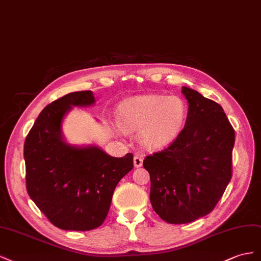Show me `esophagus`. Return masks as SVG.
I'll list each match as a JSON object with an SVG mask.
<instances>
[{"label": "esophagus", "mask_w": 261, "mask_h": 261, "mask_svg": "<svg viewBox=\"0 0 261 261\" xmlns=\"http://www.w3.org/2000/svg\"><path fill=\"white\" fill-rule=\"evenodd\" d=\"M133 163H135V166H136L137 168L142 166V163H143V158H142V155L136 154V155H135V159H133Z\"/></svg>", "instance_id": "34e87169"}]
</instances>
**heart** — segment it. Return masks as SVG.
Listing matches in <instances>:
<instances>
[{
  "mask_svg": "<svg viewBox=\"0 0 261 261\" xmlns=\"http://www.w3.org/2000/svg\"><path fill=\"white\" fill-rule=\"evenodd\" d=\"M116 117L123 130H139L143 144L161 147L172 143L182 130L187 106L178 96L145 95L121 102Z\"/></svg>",
  "mask_w": 261,
  "mask_h": 261,
  "instance_id": "obj_1",
  "label": "heart"
}]
</instances>
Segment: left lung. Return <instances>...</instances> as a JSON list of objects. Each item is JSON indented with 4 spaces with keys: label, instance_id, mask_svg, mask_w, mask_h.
<instances>
[{
    "label": "left lung",
    "instance_id": "1",
    "mask_svg": "<svg viewBox=\"0 0 261 261\" xmlns=\"http://www.w3.org/2000/svg\"><path fill=\"white\" fill-rule=\"evenodd\" d=\"M189 103L178 137L162 151L147 155L150 200L170 224H185L209 214L232 178L235 131L224 110L195 89L182 87Z\"/></svg>",
    "mask_w": 261,
    "mask_h": 261
}]
</instances>
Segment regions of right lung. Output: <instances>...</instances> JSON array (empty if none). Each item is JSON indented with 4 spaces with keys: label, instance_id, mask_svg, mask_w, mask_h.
<instances>
[{
    "label": "right lung",
    "instance_id": "add662e5",
    "mask_svg": "<svg viewBox=\"0 0 261 261\" xmlns=\"http://www.w3.org/2000/svg\"><path fill=\"white\" fill-rule=\"evenodd\" d=\"M91 91L73 92L49 103L26 137L24 159L29 197L55 226L91 230L105 221L116 186L133 168V154L113 158L99 147H74L61 136L72 106H89Z\"/></svg>",
    "mask_w": 261,
    "mask_h": 261
}]
</instances>
